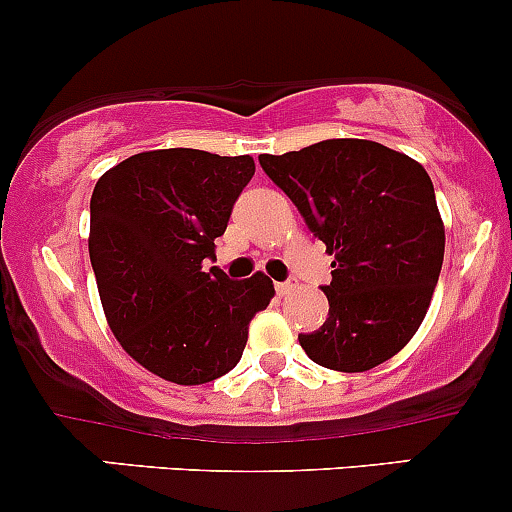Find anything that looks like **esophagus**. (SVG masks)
<instances>
[{
    "label": "esophagus",
    "instance_id": "1",
    "mask_svg": "<svg viewBox=\"0 0 512 512\" xmlns=\"http://www.w3.org/2000/svg\"><path fill=\"white\" fill-rule=\"evenodd\" d=\"M274 289H277L279 297H287V294L294 289V284L292 282H277V284H274Z\"/></svg>",
    "mask_w": 512,
    "mask_h": 512
}]
</instances>
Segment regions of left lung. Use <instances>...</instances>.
Segmentation results:
<instances>
[{
    "instance_id": "obj_1",
    "label": "left lung",
    "mask_w": 512,
    "mask_h": 512,
    "mask_svg": "<svg viewBox=\"0 0 512 512\" xmlns=\"http://www.w3.org/2000/svg\"><path fill=\"white\" fill-rule=\"evenodd\" d=\"M331 262L328 319L299 343L314 363L363 373L417 333L444 262V223L422 164L370 139L260 154Z\"/></svg>"
}]
</instances>
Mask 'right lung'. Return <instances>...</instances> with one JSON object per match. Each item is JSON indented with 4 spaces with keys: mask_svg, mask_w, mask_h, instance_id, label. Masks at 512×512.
<instances>
[{
    "mask_svg": "<svg viewBox=\"0 0 512 512\" xmlns=\"http://www.w3.org/2000/svg\"><path fill=\"white\" fill-rule=\"evenodd\" d=\"M255 161L201 149L134 154L90 198V262L107 324L139 365L176 385H203L242 358L250 321L267 309V274L233 282L215 238L228 228Z\"/></svg>",
    "mask_w": 512,
    "mask_h": 512,
    "instance_id": "right-lung-1",
    "label": "right lung"
}]
</instances>
